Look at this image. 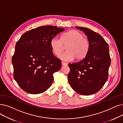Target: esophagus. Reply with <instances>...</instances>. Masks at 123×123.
Listing matches in <instances>:
<instances>
[{
    "mask_svg": "<svg viewBox=\"0 0 123 123\" xmlns=\"http://www.w3.org/2000/svg\"><path fill=\"white\" fill-rule=\"evenodd\" d=\"M61 63H62V66H66V65H67V64L66 63L64 62H62Z\"/></svg>",
    "mask_w": 123,
    "mask_h": 123,
    "instance_id": "1",
    "label": "esophagus"
}]
</instances>
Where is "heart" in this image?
<instances>
[{
	"label": "heart",
	"mask_w": 123,
	"mask_h": 123,
	"mask_svg": "<svg viewBox=\"0 0 123 123\" xmlns=\"http://www.w3.org/2000/svg\"><path fill=\"white\" fill-rule=\"evenodd\" d=\"M50 45L53 52L58 56L67 46V51L59 56L60 59L69 61L75 58L81 60L87 55L90 49L88 40L84 37L83 34L77 30H72L64 33L61 39L57 37L51 40Z\"/></svg>",
	"instance_id": "b5f03b06"
}]
</instances>
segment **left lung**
Here are the masks:
<instances>
[{"instance_id":"left-lung-1","label":"left lung","mask_w":123,"mask_h":123,"mask_svg":"<svg viewBox=\"0 0 123 123\" xmlns=\"http://www.w3.org/2000/svg\"><path fill=\"white\" fill-rule=\"evenodd\" d=\"M87 36L90 49L78 62L69 64V84L75 92L84 95L97 93L108 78L111 57L108 44L99 34L86 28L76 26Z\"/></svg>"}]
</instances>
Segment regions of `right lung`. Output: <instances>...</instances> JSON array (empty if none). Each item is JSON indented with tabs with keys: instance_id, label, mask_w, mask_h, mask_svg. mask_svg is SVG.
Returning <instances> with one entry per match:
<instances>
[{
	"instance_id": "1",
	"label": "right lung",
	"mask_w": 123,
	"mask_h": 123,
	"mask_svg": "<svg viewBox=\"0 0 123 123\" xmlns=\"http://www.w3.org/2000/svg\"><path fill=\"white\" fill-rule=\"evenodd\" d=\"M64 30L52 25L40 26L25 32L17 42L12 58L13 77L25 92L39 94L51 86L61 61L53 54L50 42Z\"/></svg>"
}]
</instances>
